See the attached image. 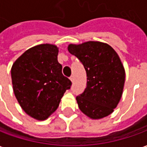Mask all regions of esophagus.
<instances>
[{
	"label": "esophagus",
	"instance_id": "1",
	"mask_svg": "<svg viewBox=\"0 0 147 147\" xmlns=\"http://www.w3.org/2000/svg\"><path fill=\"white\" fill-rule=\"evenodd\" d=\"M70 80L71 82H74V80H75V77H74V76H71Z\"/></svg>",
	"mask_w": 147,
	"mask_h": 147
}]
</instances>
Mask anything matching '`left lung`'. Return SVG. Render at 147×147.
<instances>
[{"label": "left lung", "instance_id": "1", "mask_svg": "<svg viewBox=\"0 0 147 147\" xmlns=\"http://www.w3.org/2000/svg\"><path fill=\"white\" fill-rule=\"evenodd\" d=\"M67 49L82 62L87 76L86 89L76 97L79 108L91 119L107 117L123 93L125 71L119 56L110 45L100 42L70 44Z\"/></svg>", "mask_w": 147, "mask_h": 147}]
</instances>
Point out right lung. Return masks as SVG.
Here are the masks:
<instances>
[{
	"label": "right lung",
	"instance_id": "1",
	"mask_svg": "<svg viewBox=\"0 0 147 147\" xmlns=\"http://www.w3.org/2000/svg\"><path fill=\"white\" fill-rule=\"evenodd\" d=\"M57 55L56 45H36L21 55L11 67L15 96L25 113L36 120H45L55 112L71 86L62 74Z\"/></svg>",
	"mask_w": 147,
	"mask_h": 147
}]
</instances>
